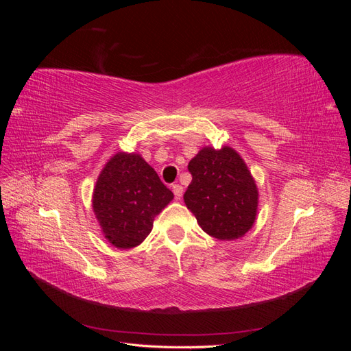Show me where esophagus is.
Returning <instances> with one entry per match:
<instances>
[{"instance_id":"1","label":"esophagus","mask_w":351,"mask_h":351,"mask_svg":"<svg viewBox=\"0 0 351 351\" xmlns=\"http://www.w3.org/2000/svg\"><path fill=\"white\" fill-rule=\"evenodd\" d=\"M173 192H174L176 199L180 200V199H182V196H183V187L180 186V184H173Z\"/></svg>"}]
</instances>
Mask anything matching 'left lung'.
Masks as SVG:
<instances>
[{"label": "left lung", "mask_w": 351, "mask_h": 351, "mask_svg": "<svg viewBox=\"0 0 351 351\" xmlns=\"http://www.w3.org/2000/svg\"><path fill=\"white\" fill-rule=\"evenodd\" d=\"M189 171L193 178L183 197L199 227L218 240L246 234L258 217L259 192L240 154L231 146H204Z\"/></svg>", "instance_id": "1"}]
</instances>
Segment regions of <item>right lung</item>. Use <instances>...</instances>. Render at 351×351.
Masks as SVG:
<instances>
[{
    "label": "right lung",
    "mask_w": 351,
    "mask_h": 351,
    "mask_svg": "<svg viewBox=\"0 0 351 351\" xmlns=\"http://www.w3.org/2000/svg\"><path fill=\"white\" fill-rule=\"evenodd\" d=\"M173 199L141 154L117 152L98 176L92 209L104 237L117 249H132L149 236L155 217Z\"/></svg>",
    "instance_id": "right-lung-1"
}]
</instances>
